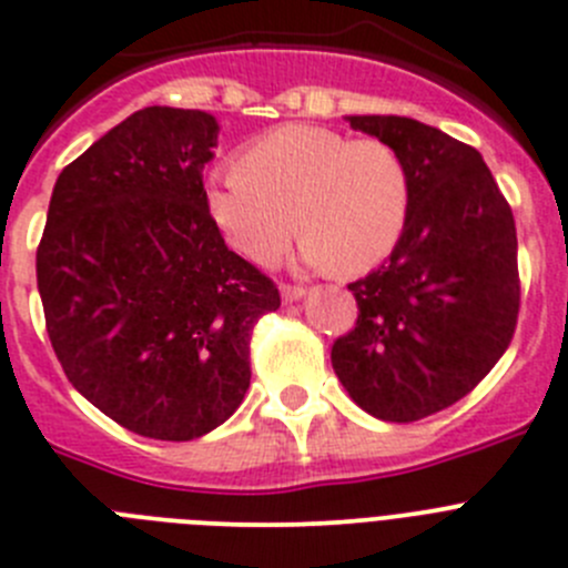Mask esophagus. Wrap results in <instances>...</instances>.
<instances>
[{"instance_id":"obj_1","label":"esophagus","mask_w":568,"mask_h":568,"mask_svg":"<svg viewBox=\"0 0 568 568\" xmlns=\"http://www.w3.org/2000/svg\"><path fill=\"white\" fill-rule=\"evenodd\" d=\"M280 296H283L285 305H294V302H300L302 296H305V288H300V285H283V288H280Z\"/></svg>"}]
</instances>
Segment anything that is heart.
<instances>
[{"label": "heart", "instance_id": "heart-1", "mask_svg": "<svg viewBox=\"0 0 568 568\" xmlns=\"http://www.w3.org/2000/svg\"><path fill=\"white\" fill-rule=\"evenodd\" d=\"M409 201V171L395 148L320 125L268 131L237 168L204 182L206 215L243 257L274 263L300 230L302 263H336L347 274L378 266L397 246Z\"/></svg>", "mask_w": 568, "mask_h": 568}]
</instances>
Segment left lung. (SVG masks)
I'll return each instance as SVG.
<instances>
[{"label":"left lung","mask_w":568,"mask_h":568,"mask_svg":"<svg viewBox=\"0 0 568 568\" xmlns=\"http://www.w3.org/2000/svg\"><path fill=\"white\" fill-rule=\"evenodd\" d=\"M344 120L400 153L412 201L384 266L347 285L358 320L331 362L367 415L423 420L505 356L521 296L516 221L476 148L409 116Z\"/></svg>","instance_id":"8db88e82"}]
</instances>
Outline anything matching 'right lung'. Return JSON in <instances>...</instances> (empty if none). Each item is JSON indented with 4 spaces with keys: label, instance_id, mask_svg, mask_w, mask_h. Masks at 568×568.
Here are the masks:
<instances>
[{
    "label": "right lung",
    "instance_id": "1",
    "mask_svg": "<svg viewBox=\"0 0 568 568\" xmlns=\"http://www.w3.org/2000/svg\"><path fill=\"white\" fill-rule=\"evenodd\" d=\"M219 120L148 105L67 164L52 187L36 277L52 349L89 404L168 443L230 420L248 342L280 308L204 206Z\"/></svg>",
    "mask_w": 568,
    "mask_h": 568
}]
</instances>
